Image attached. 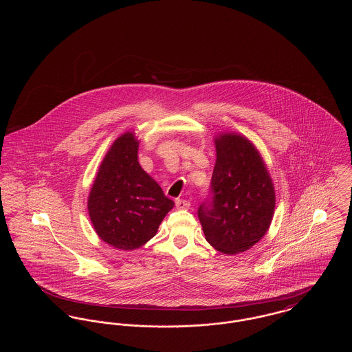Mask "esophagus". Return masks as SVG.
I'll return each mask as SVG.
<instances>
[{"mask_svg": "<svg viewBox=\"0 0 352 352\" xmlns=\"http://www.w3.org/2000/svg\"><path fill=\"white\" fill-rule=\"evenodd\" d=\"M175 206L179 210H188L190 208V201H186V199H177Z\"/></svg>", "mask_w": 352, "mask_h": 352, "instance_id": "obj_1", "label": "esophagus"}]
</instances>
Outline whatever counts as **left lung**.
Masks as SVG:
<instances>
[{
    "mask_svg": "<svg viewBox=\"0 0 352 352\" xmlns=\"http://www.w3.org/2000/svg\"><path fill=\"white\" fill-rule=\"evenodd\" d=\"M215 145L211 194L199 206L198 217L206 240L221 253L236 254L267 234L274 214V186L248 138L221 133Z\"/></svg>",
    "mask_w": 352,
    "mask_h": 352,
    "instance_id": "left-lung-1",
    "label": "left lung"
}]
</instances>
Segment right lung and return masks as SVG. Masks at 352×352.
Instances as JSON below:
<instances>
[{
    "label": "right lung",
    "mask_w": 352,
    "mask_h": 352,
    "mask_svg": "<svg viewBox=\"0 0 352 352\" xmlns=\"http://www.w3.org/2000/svg\"><path fill=\"white\" fill-rule=\"evenodd\" d=\"M133 132L121 134L104 157L88 197V212L96 234L107 244L132 251L154 237L174 207L138 164Z\"/></svg>",
    "instance_id": "right-lung-1"
}]
</instances>
